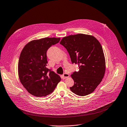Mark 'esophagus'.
Segmentation results:
<instances>
[{
	"instance_id": "34e87169",
	"label": "esophagus",
	"mask_w": 127,
	"mask_h": 127,
	"mask_svg": "<svg viewBox=\"0 0 127 127\" xmlns=\"http://www.w3.org/2000/svg\"><path fill=\"white\" fill-rule=\"evenodd\" d=\"M69 76H70L69 74H67V73H64V74L63 75V79H66V78H67L69 77Z\"/></svg>"
}]
</instances>
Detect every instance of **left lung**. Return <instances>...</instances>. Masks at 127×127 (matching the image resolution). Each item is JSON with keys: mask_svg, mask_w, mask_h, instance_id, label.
<instances>
[{"mask_svg": "<svg viewBox=\"0 0 127 127\" xmlns=\"http://www.w3.org/2000/svg\"><path fill=\"white\" fill-rule=\"evenodd\" d=\"M69 53L73 64L79 71L71 75L74 85L71 91L85 96L92 93L102 80L106 63L102 47L93 35L79 33L64 37L60 42Z\"/></svg>", "mask_w": 127, "mask_h": 127, "instance_id": "obj_1", "label": "left lung"}]
</instances>
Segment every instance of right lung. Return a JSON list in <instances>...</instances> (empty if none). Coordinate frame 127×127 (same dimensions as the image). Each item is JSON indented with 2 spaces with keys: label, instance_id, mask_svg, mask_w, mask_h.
<instances>
[{
  "label": "right lung",
  "instance_id": "obj_1",
  "mask_svg": "<svg viewBox=\"0 0 127 127\" xmlns=\"http://www.w3.org/2000/svg\"><path fill=\"white\" fill-rule=\"evenodd\" d=\"M60 37H45L28 42L19 57L18 71L19 79L27 91L35 96L51 94L61 80L58 74L47 67L46 52Z\"/></svg>",
  "mask_w": 127,
  "mask_h": 127
}]
</instances>
